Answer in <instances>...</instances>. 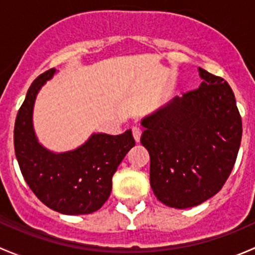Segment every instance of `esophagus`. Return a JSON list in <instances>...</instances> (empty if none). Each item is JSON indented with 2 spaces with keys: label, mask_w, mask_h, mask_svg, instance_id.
<instances>
[{
  "label": "esophagus",
  "mask_w": 255,
  "mask_h": 255,
  "mask_svg": "<svg viewBox=\"0 0 255 255\" xmlns=\"http://www.w3.org/2000/svg\"><path fill=\"white\" fill-rule=\"evenodd\" d=\"M132 132H133V137H134L135 142L138 143L140 140V135H142V129H140L139 127H133Z\"/></svg>",
  "instance_id": "1"
}]
</instances>
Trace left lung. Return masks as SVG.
Here are the masks:
<instances>
[{
	"instance_id": "obj_1",
	"label": "left lung",
	"mask_w": 255,
	"mask_h": 255,
	"mask_svg": "<svg viewBox=\"0 0 255 255\" xmlns=\"http://www.w3.org/2000/svg\"><path fill=\"white\" fill-rule=\"evenodd\" d=\"M199 75V89L175 96L142 120L150 186L169 207H194L215 196L241 145L242 118L232 89L201 68Z\"/></svg>"
}]
</instances>
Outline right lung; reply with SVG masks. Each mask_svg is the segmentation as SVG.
I'll use <instances>...</instances> for the list:
<instances>
[{"instance_id":"right-lung-1","label":"right lung","mask_w":255,"mask_h":255,"mask_svg":"<svg viewBox=\"0 0 255 255\" xmlns=\"http://www.w3.org/2000/svg\"><path fill=\"white\" fill-rule=\"evenodd\" d=\"M55 73L50 69L30 85L14 123V151L25 182L45 206L64 215H87L107 201L113 174L135 142L128 129L118 135L92 133L82 145L64 153L42 145L33 109L39 90Z\"/></svg>"}]
</instances>
